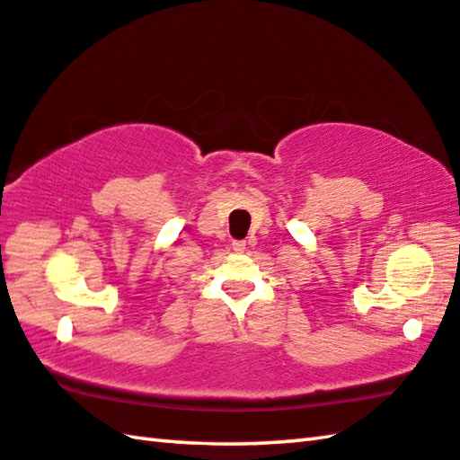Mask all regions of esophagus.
<instances>
[{"instance_id":"1","label":"esophagus","mask_w":460,"mask_h":460,"mask_svg":"<svg viewBox=\"0 0 460 460\" xmlns=\"http://www.w3.org/2000/svg\"><path fill=\"white\" fill-rule=\"evenodd\" d=\"M233 252L235 253H243L245 252V241H233Z\"/></svg>"}]
</instances>
